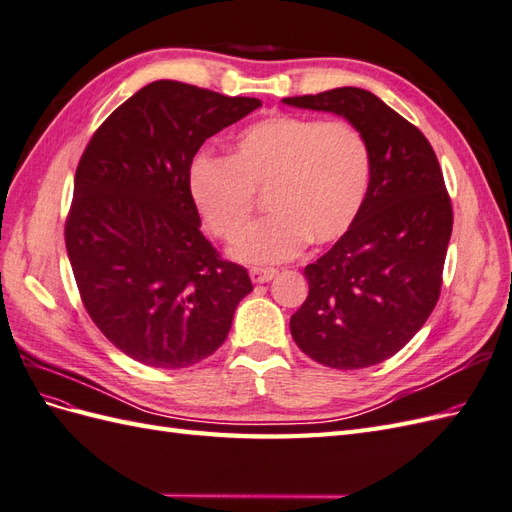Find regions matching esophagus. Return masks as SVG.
Returning a JSON list of instances; mask_svg holds the SVG:
<instances>
[{
    "label": "esophagus",
    "instance_id": "34e87169",
    "mask_svg": "<svg viewBox=\"0 0 512 512\" xmlns=\"http://www.w3.org/2000/svg\"><path fill=\"white\" fill-rule=\"evenodd\" d=\"M248 274H251L253 283H268L277 277V270L274 268H251V272Z\"/></svg>",
    "mask_w": 512,
    "mask_h": 512
}]
</instances>
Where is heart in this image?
Segmentation results:
<instances>
[{"mask_svg":"<svg viewBox=\"0 0 512 512\" xmlns=\"http://www.w3.org/2000/svg\"><path fill=\"white\" fill-rule=\"evenodd\" d=\"M372 183V149L350 121L272 114L244 127L231 157L199 153L188 170L190 196L220 240H235L257 205L270 214L231 246L246 264L292 259L307 242H337L355 225Z\"/></svg>","mask_w":512,"mask_h":512,"instance_id":"obj_1","label":"heart"}]
</instances>
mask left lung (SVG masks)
Instances as JSON below:
<instances>
[{
    "instance_id": "left-lung-1",
    "label": "left lung",
    "mask_w": 512,
    "mask_h": 512,
    "mask_svg": "<svg viewBox=\"0 0 512 512\" xmlns=\"http://www.w3.org/2000/svg\"><path fill=\"white\" fill-rule=\"evenodd\" d=\"M335 112L372 149L368 199L352 229L305 268L309 296L292 320L298 348L326 368L361 370L396 355L435 309L452 235V201L430 142L370 90L285 97Z\"/></svg>"
}]
</instances>
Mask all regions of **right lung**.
<instances>
[{"label": "right lung", "instance_id": "add662e5", "mask_svg": "<svg viewBox=\"0 0 512 512\" xmlns=\"http://www.w3.org/2000/svg\"><path fill=\"white\" fill-rule=\"evenodd\" d=\"M259 106L160 80L86 144L64 242L90 320L134 361L177 370L214 355L253 292L246 268L201 233L188 170L207 138Z\"/></svg>", "mask_w": 512, "mask_h": 512}]
</instances>
